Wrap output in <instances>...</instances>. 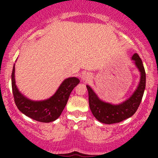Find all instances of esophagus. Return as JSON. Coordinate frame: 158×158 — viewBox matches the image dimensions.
Segmentation results:
<instances>
[{"label":"esophagus","mask_w":158,"mask_h":158,"mask_svg":"<svg viewBox=\"0 0 158 158\" xmlns=\"http://www.w3.org/2000/svg\"><path fill=\"white\" fill-rule=\"evenodd\" d=\"M82 79H83V81H85V82H89L91 79V76L89 73H85V74H84L83 76H82Z\"/></svg>","instance_id":"esophagus-1"}]
</instances>
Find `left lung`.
I'll list each match as a JSON object with an SVG mask.
<instances>
[{
    "label": "left lung",
    "mask_w": 158,
    "mask_h": 158,
    "mask_svg": "<svg viewBox=\"0 0 158 158\" xmlns=\"http://www.w3.org/2000/svg\"><path fill=\"white\" fill-rule=\"evenodd\" d=\"M135 63L141 72V80L133 95L119 105H111L104 102L98 98L92 89L86 85L89 92V107L95 118L104 124L118 123L133 115L140 106L146 85V73L144 65L138 53L132 56Z\"/></svg>",
    "instance_id": "obj_1"
}]
</instances>
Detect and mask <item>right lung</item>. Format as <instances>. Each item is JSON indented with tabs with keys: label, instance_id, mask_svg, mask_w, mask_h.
Masks as SVG:
<instances>
[{
	"label": "right lung",
	"instance_id": "1",
	"mask_svg": "<svg viewBox=\"0 0 158 158\" xmlns=\"http://www.w3.org/2000/svg\"><path fill=\"white\" fill-rule=\"evenodd\" d=\"M15 67H13L11 75L12 92L14 102L17 109L30 118L40 122L48 123L55 121L64 109L71 92L79 83V79L76 77L65 79L55 94L49 99L40 102H33L25 98L18 91L14 79Z\"/></svg>",
	"mask_w": 158,
	"mask_h": 158
}]
</instances>
